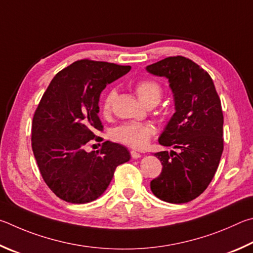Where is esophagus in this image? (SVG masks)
Wrapping results in <instances>:
<instances>
[{
    "instance_id": "1",
    "label": "esophagus",
    "mask_w": 253,
    "mask_h": 253,
    "mask_svg": "<svg viewBox=\"0 0 253 253\" xmlns=\"http://www.w3.org/2000/svg\"><path fill=\"white\" fill-rule=\"evenodd\" d=\"M130 154H131V157L133 158V159H139V158H141V154H140L139 152L133 151V150H131V151H130Z\"/></svg>"
}]
</instances>
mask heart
<instances>
[{
    "mask_svg": "<svg viewBox=\"0 0 253 253\" xmlns=\"http://www.w3.org/2000/svg\"><path fill=\"white\" fill-rule=\"evenodd\" d=\"M135 92L144 104L158 103L162 95V86L156 80L144 79L135 84ZM118 92L115 88H110L105 93L102 101V113L105 117L112 111ZM156 133V127L150 123H126L113 131V139L127 147L142 149L149 143L150 139Z\"/></svg>",
    "mask_w": 253,
    "mask_h": 253,
    "instance_id": "heart-1",
    "label": "heart"
}]
</instances>
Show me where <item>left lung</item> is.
Masks as SVG:
<instances>
[{
    "instance_id": "8db88e82",
    "label": "left lung",
    "mask_w": 253,
    "mask_h": 253,
    "mask_svg": "<svg viewBox=\"0 0 253 253\" xmlns=\"http://www.w3.org/2000/svg\"><path fill=\"white\" fill-rule=\"evenodd\" d=\"M147 71L169 80L175 105L159 138V143L174 151L154 153L162 171L150 183L151 191L169 203L192 201L210 184L222 156L220 97L209 73L188 57H166L148 65Z\"/></svg>"
}]
</instances>
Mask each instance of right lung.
<instances>
[{"label":"right lung","mask_w":253,"mask_h":253,"mask_svg":"<svg viewBox=\"0 0 253 253\" xmlns=\"http://www.w3.org/2000/svg\"><path fill=\"white\" fill-rule=\"evenodd\" d=\"M131 70L130 65L79 60L57 73L35 110L32 150L43 180L52 192L70 203L96 200L109 187L117 167L130 160L123 145L110 141L86 152L103 130L99 99L106 84Z\"/></svg>","instance_id":"1"}]
</instances>
